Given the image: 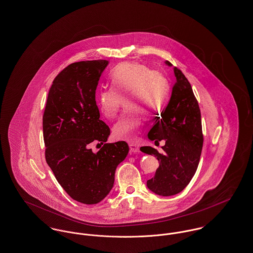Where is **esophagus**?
<instances>
[{
  "label": "esophagus",
  "mask_w": 253,
  "mask_h": 253,
  "mask_svg": "<svg viewBox=\"0 0 253 253\" xmlns=\"http://www.w3.org/2000/svg\"><path fill=\"white\" fill-rule=\"evenodd\" d=\"M129 146H130V150L134 153H137V152H140V147L139 145L135 144V143H129Z\"/></svg>",
  "instance_id": "obj_1"
}]
</instances>
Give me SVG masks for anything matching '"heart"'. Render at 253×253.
Listing matches in <instances>:
<instances>
[{"label":"heart","instance_id":"heart-1","mask_svg":"<svg viewBox=\"0 0 253 253\" xmlns=\"http://www.w3.org/2000/svg\"><path fill=\"white\" fill-rule=\"evenodd\" d=\"M110 79L112 89L103 91L98 98L100 112L107 119H113L117 115L120 97L124 99L128 96L126 109L146 113L147 118L154 117L168 105L169 87L167 80L143 65L121 64L113 70ZM141 124L139 113L128 112L113 126V136L118 140H134Z\"/></svg>","mask_w":253,"mask_h":253}]
</instances>
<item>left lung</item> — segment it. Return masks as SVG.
Segmentation results:
<instances>
[{
    "label": "left lung",
    "mask_w": 253,
    "mask_h": 253,
    "mask_svg": "<svg viewBox=\"0 0 253 253\" xmlns=\"http://www.w3.org/2000/svg\"><path fill=\"white\" fill-rule=\"evenodd\" d=\"M169 67L171 64L166 61ZM174 83L165 112L158 118L147 137L155 144L164 140V152L151 146H141L140 151L154 155L159 167L146 185L160 196H172L181 192L196 172L202 147L203 132L201 112L192 87L177 68H173Z\"/></svg>",
    "instance_id": "1"
}]
</instances>
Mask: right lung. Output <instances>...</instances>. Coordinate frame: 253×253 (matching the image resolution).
I'll list each match as a JSON object with an SVG mask.
<instances>
[{
    "label": "right lung",
    "instance_id": "right-lung-1",
    "mask_svg": "<svg viewBox=\"0 0 253 253\" xmlns=\"http://www.w3.org/2000/svg\"><path fill=\"white\" fill-rule=\"evenodd\" d=\"M108 65L107 60H93L65 68L49 89L42 116L46 163L67 194L86 205L110 193L116 167L129 152L126 141L106 143L111 130L96 104V89ZM93 141L104 143L98 153L89 148Z\"/></svg>",
    "mask_w": 253,
    "mask_h": 253
}]
</instances>
